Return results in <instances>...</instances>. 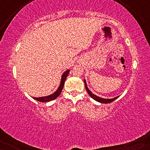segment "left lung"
<instances>
[{
    "instance_id": "1",
    "label": "left lung",
    "mask_w": 150,
    "mask_h": 150,
    "mask_svg": "<svg viewBox=\"0 0 150 150\" xmlns=\"http://www.w3.org/2000/svg\"><path fill=\"white\" fill-rule=\"evenodd\" d=\"M84 82H85V88H86V90H87V93H89V95L91 96V98H93V100H95L96 101H97L98 102H100V103H103V104H107V103H110V102H113L114 100H115L117 98H119V96H117L115 98H111V99H105V98H100V97H98V96H96L95 94H93L92 92L90 91V90L88 89L87 87V83H86V81L85 79H84Z\"/></svg>"
}]
</instances>
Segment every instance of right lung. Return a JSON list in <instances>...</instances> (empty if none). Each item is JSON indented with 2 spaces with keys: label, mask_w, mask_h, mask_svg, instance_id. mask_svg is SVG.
I'll list each match as a JSON object with an SVG mask.
<instances>
[{
  "label": "right lung",
  "mask_w": 150,
  "mask_h": 150,
  "mask_svg": "<svg viewBox=\"0 0 150 150\" xmlns=\"http://www.w3.org/2000/svg\"><path fill=\"white\" fill-rule=\"evenodd\" d=\"M69 72V69H67L65 71L64 73L63 74L62 76H61V83L60 85L57 90L55 92H54L51 95H49L48 96H44V97H40V98H33V99L35 100H38L39 102H49L51 101V100H53L58 97V96L60 95L61 91H62L63 86H64V83H65V81L66 79V78L67 76H68V74Z\"/></svg>",
  "instance_id": "obj_1"
}]
</instances>
